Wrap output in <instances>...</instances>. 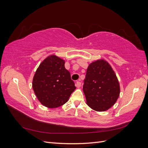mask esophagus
Returning a JSON list of instances; mask_svg holds the SVG:
<instances>
[{
	"label": "esophagus",
	"mask_w": 148,
	"mask_h": 148,
	"mask_svg": "<svg viewBox=\"0 0 148 148\" xmlns=\"http://www.w3.org/2000/svg\"><path fill=\"white\" fill-rule=\"evenodd\" d=\"M82 83H81V82H77V83H76V86H77L78 88H80L81 87V84Z\"/></svg>",
	"instance_id": "obj_1"
}]
</instances>
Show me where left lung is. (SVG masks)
Returning <instances> with one entry per match:
<instances>
[{"instance_id": "obj_1", "label": "left lung", "mask_w": 148, "mask_h": 148, "mask_svg": "<svg viewBox=\"0 0 148 148\" xmlns=\"http://www.w3.org/2000/svg\"><path fill=\"white\" fill-rule=\"evenodd\" d=\"M83 90L87 105L96 111H106L115 104L120 95V84L106 60L98 59L89 65Z\"/></svg>"}]
</instances>
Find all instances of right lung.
Listing matches in <instances>:
<instances>
[{"mask_svg": "<svg viewBox=\"0 0 148 148\" xmlns=\"http://www.w3.org/2000/svg\"><path fill=\"white\" fill-rule=\"evenodd\" d=\"M32 86L39 101L48 108H56L69 101L76 87L65 60L56 55L47 57L36 71Z\"/></svg>", "mask_w": 148, "mask_h": 148, "instance_id": "obj_1", "label": "right lung"}]
</instances>
